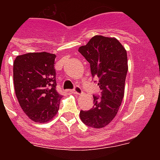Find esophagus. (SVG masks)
I'll list each match as a JSON object with an SVG mask.
<instances>
[{
    "label": "esophagus",
    "mask_w": 160,
    "mask_h": 160,
    "mask_svg": "<svg viewBox=\"0 0 160 160\" xmlns=\"http://www.w3.org/2000/svg\"><path fill=\"white\" fill-rule=\"evenodd\" d=\"M73 93L75 94V95H81L82 94V89L80 87V86H75L74 90H73Z\"/></svg>",
    "instance_id": "34e87169"
}]
</instances>
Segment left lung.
I'll list each match as a JSON object with an SVG mask.
<instances>
[{
  "label": "left lung",
  "mask_w": 160,
  "mask_h": 160,
  "mask_svg": "<svg viewBox=\"0 0 160 160\" xmlns=\"http://www.w3.org/2000/svg\"><path fill=\"white\" fill-rule=\"evenodd\" d=\"M79 52L90 64L93 77H98L101 97L94 95V106L81 110V121L87 126L100 129L113 120L118 113L124 95L128 71L127 52L116 38L95 36Z\"/></svg>",
  "instance_id": "8db88e82"
}]
</instances>
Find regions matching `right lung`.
I'll list each match as a JSON object with an SVG mask.
<instances>
[{"instance_id":"obj_1","label":"right lung","mask_w":160,"mask_h":160,"mask_svg":"<svg viewBox=\"0 0 160 160\" xmlns=\"http://www.w3.org/2000/svg\"><path fill=\"white\" fill-rule=\"evenodd\" d=\"M56 55L48 52L27 53L14 60L15 92L21 109L36 123L50 122L56 115L62 96L56 92Z\"/></svg>"}]
</instances>
